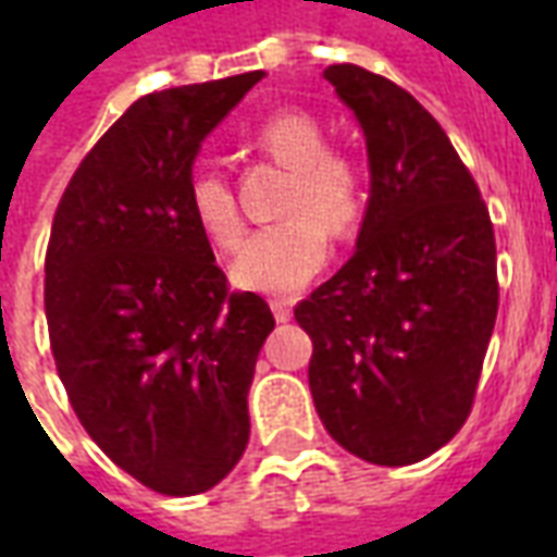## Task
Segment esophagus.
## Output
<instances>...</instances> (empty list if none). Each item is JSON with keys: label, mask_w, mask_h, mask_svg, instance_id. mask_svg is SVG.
<instances>
[{"label": "esophagus", "mask_w": 557, "mask_h": 557, "mask_svg": "<svg viewBox=\"0 0 557 557\" xmlns=\"http://www.w3.org/2000/svg\"><path fill=\"white\" fill-rule=\"evenodd\" d=\"M271 310H274V319H277V322H289L292 319L289 298H274V301H271Z\"/></svg>", "instance_id": "obj_1"}]
</instances>
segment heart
<instances>
[{
	"label": "heart",
	"mask_w": 557,
	"mask_h": 557,
	"mask_svg": "<svg viewBox=\"0 0 557 557\" xmlns=\"http://www.w3.org/2000/svg\"><path fill=\"white\" fill-rule=\"evenodd\" d=\"M250 146L289 170L280 220L259 230L235 259L238 286L268 295L304 289L325 268L331 235L349 238L367 211V184L358 160L327 148L322 125L307 113H277L256 127ZM187 211L196 230L218 250H235L244 238V218L230 182L214 170L187 178Z\"/></svg>",
	"instance_id": "b5f03b06"
}]
</instances>
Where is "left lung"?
Instances as JSON below:
<instances>
[{
  "label": "left lung",
  "instance_id": "obj_1",
  "mask_svg": "<svg viewBox=\"0 0 557 557\" xmlns=\"http://www.w3.org/2000/svg\"><path fill=\"white\" fill-rule=\"evenodd\" d=\"M322 77L367 137L373 190L358 250L295 307L313 339L310 394L331 438L373 466H411L462 430L495 315L490 208L442 125L358 65Z\"/></svg>",
  "mask_w": 557,
  "mask_h": 557
}]
</instances>
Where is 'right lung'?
Instances as JSON below:
<instances>
[{
    "instance_id": "right-lung-1",
    "label": "right lung",
    "mask_w": 557,
    "mask_h": 557,
    "mask_svg": "<svg viewBox=\"0 0 557 557\" xmlns=\"http://www.w3.org/2000/svg\"><path fill=\"white\" fill-rule=\"evenodd\" d=\"M262 79L151 91L79 160L55 208L44 310L91 442L160 495L211 490L250 438L247 391L274 315L232 292L187 211L199 143Z\"/></svg>"
}]
</instances>
